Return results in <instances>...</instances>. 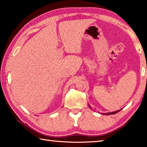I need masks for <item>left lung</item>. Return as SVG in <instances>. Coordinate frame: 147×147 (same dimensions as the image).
Segmentation results:
<instances>
[{"label": "left lung", "instance_id": "left-lung-1", "mask_svg": "<svg viewBox=\"0 0 147 147\" xmlns=\"http://www.w3.org/2000/svg\"><path fill=\"white\" fill-rule=\"evenodd\" d=\"M89 108H91V107L89 106ZM119 111H121V110H118V111H114V112H111V113H106V115H113V114H115V113H117V112H119Z\"/></svg>", "mask_w": 147, "mask_h": 147}]
</instances>
